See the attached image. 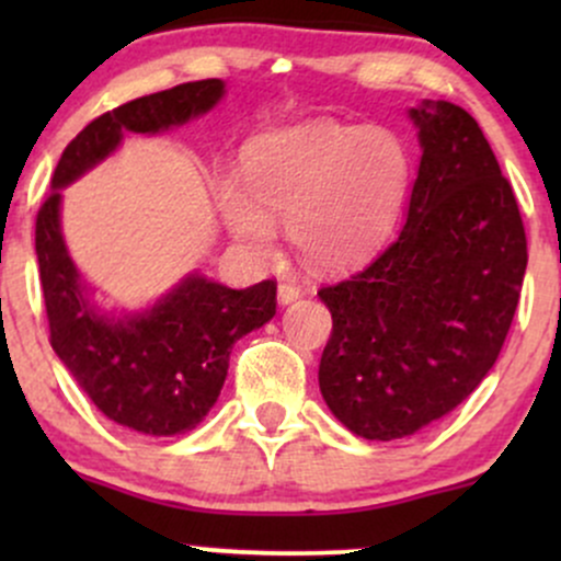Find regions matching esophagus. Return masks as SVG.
<instances>
[{"instance_id":"34e87169","label":"esophagus","mask_w":561,"mask_h":561,"mask_svg":"<svg viewBox=\"0 0 561 561\" xmlns=\"http://www.w3.org/2000/svg\"><path fill=\"white\" fill-rule=\"evenodd\" d=\"M302 295V289L298 285H293V282H282L279 289H276V300L282 302V306H289V302H295Z\"/></svg>"}]
</instances>
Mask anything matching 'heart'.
I'll return each mask as SVG.
<instances>
[{"instance_id": "obj_1", "label": "heart", "mask_w": 561, "mask_h": 561, "mask_svg": "<svg viewBox=\"0 0 561 561\" xmlns=\"http://www.w3.org/2000/svg\"><path fill=\"white\" fill-rule=\"evenodd\" d=\"M411 152L390 128L313 124L255 141L244 192L221 184L218 208L237 242L272 253L274 224L313 266L340 268L369 255L403 208Z\"/></svg>"}]
</instances>
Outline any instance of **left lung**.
Here are the masks:
<instances>
[{
  "mask_svg": "<svg viewBox=\"0 0 561 561\" xmlns=\"http://www.w3.org/2000/svg\"><path fill=\"white\" fill-rule=\"evenodd\" d=\"M409 118L422 160L405 224L362 272L319 289L332 313L321 396L366 440L414 435L472 396L527 268L523 216L478 121L443 100Z\"/></svg>",
  "mask_w": 561,
  "mask_h": 561,
  "instance_id": "8db88e82",
  "label": "left lung"
}]
</instances>
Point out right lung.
Wrapping results in <instances>:
<instances>
[{
    "mask_svg": "<svg viewBox=\"0 0 561 561\" xmlns=\"http://www.w3.org/2000/svg\"><path fill=\"white\" fill-rule=\"evenodd\" d=\"M224 92L221 79L190 81L100 115L66 147L53 195L36 216L53 351L107 420L141 435H182L208 416L227 379L231 345L274 319L276 285L266 279L231 289L192 272L141 311H105L68 253L62 190L113 156L124 134L184 126L214 111Z\"/></svg>",
    "mask_w": 561,
    "mask_h": 561,
    "instance_id": "1",
    "label": "right lung"
}]
</instances>
